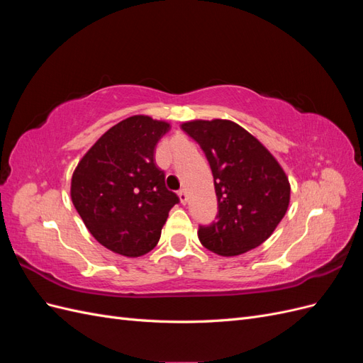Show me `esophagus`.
<instances>
[{
	"mask_svg": "<svg viewBox=\"0 0 363 363\" xmlns=\"http://www.w3.org/2000/svg\"><path fill=\"white\" fill-rule=\"evenodd\" d=\"M177 195H179V199H180L182 204H186V201H188V194H186V189H180V191L177 192Z\"/></svg>",
	"mask_w": 363,
	"mask_h": 363,
	"instance_id": "34e87169",
	"label": "esophagus"
}]
</instances>
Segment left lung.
<instances>
[{
	"label": "left lung",
	"instance_id": "left-lung-1",
	"mask_svg": "<svg viewBox=\"0 0 363 363\" xmlns=\"http://www.w3.org/2000/svg\"><path fill=\"white\" fill-rule=\"evenodd\" d=\"M211 164L218 221L200 227V242L219 256H239L259 247L277 228L291 200L286 172L268 148L228 119L182 124Z\"/></svg>",
	"mask_w": 363,
	"mask_h": 363
}]
</instances>
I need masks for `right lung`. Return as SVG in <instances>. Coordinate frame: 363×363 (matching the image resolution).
<instances>
[{
  "instance_id": "1",
  "label": "right lung",
  "mask_w": 363,
  "mask_h": 363,
  "mask_svg": "<svg viewBox=\"0 0 363 363\" xmlns=\"http://www.w3.org/2000/svg\"><path fill=\"white\" fill-rule=\"evenodd\" d=\"M169 128L167 121L130 116L108 128L74 169L72 204L91 235L116 255L139 257L155 248L179 203L155 162Z\"/></svg>"
}]
</instances>
